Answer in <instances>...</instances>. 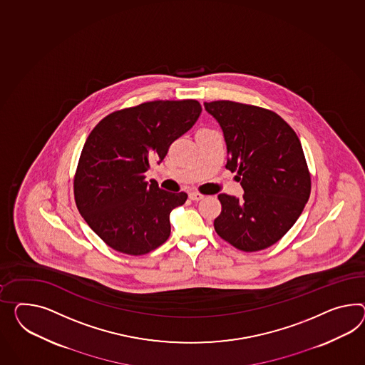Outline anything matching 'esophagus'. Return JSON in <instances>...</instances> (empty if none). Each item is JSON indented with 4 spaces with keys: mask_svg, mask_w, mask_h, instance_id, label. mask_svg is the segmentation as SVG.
Returning <instances> with one entry per match:
<instances>
[{
    "mask_svg": "<svg viewBox=\"0 0 365 365\" xmlns=\"http://www.w3.org/2000/svg\"><path fill=\"white\" fill-rule=\"evenodd\" d=\"M189 198L193 200V201H200V200L204 198V195H201L198 192H192V193H189Z\"/></svg>",
    "mask_w": 365,
    "mask_h": 365,
    "instance_id": "34e87169",
    "label": "esophagus"
}]
</instances>
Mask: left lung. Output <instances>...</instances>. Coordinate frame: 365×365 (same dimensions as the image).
<instances>
[{"mask_svg": "<svg viewBox=\"0 0 365 365\" xmlns=\"http://www.w3.org/2000/svg\"><path fill=\"white\" fill-rule=\"evenodd\" d=\"M224 131L227 164L242 197L221 193L217 234L242 252L278 242L297 222L311 193V175L299 138L278 113L232 101L204 103Z\"/></svg>", "mask_w": 365, "mask_h": 365, "instance_id": "left-lung-1", "label": "left lung"}]
</instances>
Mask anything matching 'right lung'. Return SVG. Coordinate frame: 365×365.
<instances>
[{
	"instance_id": "right-lung-1",
	"label": "right lung",
	"mask_w": 365,
	"mask_h": 365,
	"mask_svg": "<svg viewBox=\"0 0 365 365\" xmlns=\"http://www.w3.org/2000/svg\"><path fill=\"white\" fill-rule=\"evenodd\" d=\"M201 111L195 99L145 102L107 115L88 135L75 170V204L113 250L144 255L168 240L169 215L187 195L167 192L144 173Z\"/></svg>"
}]
</instances>
